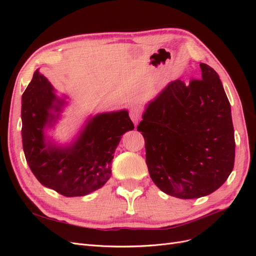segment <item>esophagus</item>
<instances>
[{"instance_id":"obj_1","label":"esophagus","mask_w":256,"mask_h":256,"mask_svg":"<svg viewBox=\"0 0 256 256\" xmlns=\"http://www.w3.org/2000/svg\"><path fill=\"white\" fill-rule=\"evenodd\" d=\"M129 115H130L131 120L134 122V125H138V120H140V118H141V110H140V108H138V106H132V108H131L130 112H129Z\"/></svg>"}]
</instances>
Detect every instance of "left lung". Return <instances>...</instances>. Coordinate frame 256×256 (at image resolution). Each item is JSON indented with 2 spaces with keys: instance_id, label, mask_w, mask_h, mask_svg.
Returning a JSON list of instances; mask_svg holds the SVG:
<instances>
[{
  "instance_id": "1",
  "label": "left lung",
  "mask_w": 256,
  "mask_h": 256,
  "mask_svg": "<svg viewBox=\"0 0 256 256\" xmlns=\"http://www.w3.org/2000/svg\"><path fill=\"white\" fill-rule=\"evenodd\" d=\"M202 80L171 81L146 104L138 130L157 187L178 198L210 194L226 182L235 161L230 104L219 76L200 64Z\"/></svg>"
}]
</instances>
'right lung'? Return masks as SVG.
<instances>
[{
    "label": "right lung",
    "mask_w": 256,
    "mask_h": 256,
    "mask_svg": "<svg viewBox=\"0 0 256 256\" xmlns=\"http://www.w3.org/2000/svg\"><path fill=\"white\" fill-rule=\"evenodd\" d=\"M67 98L56 95L37 69L21 100L23 152L42 186L64 196H83L110 180L116 147L134 126L126 109L90 115L70 143L60 144L47 130L56 126Z\"/></svg>",
    "instance_id": "add662e5"
}]
</instances>
